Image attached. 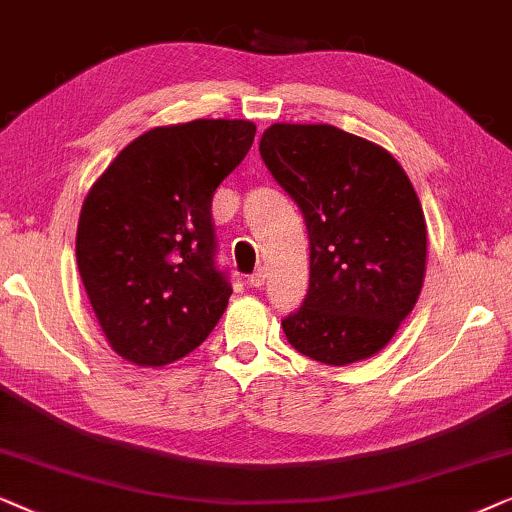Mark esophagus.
<instances>
[{"instance_id":"1","label":"esophagus","mask_w":512,"mask_h":512,"mask_svg":"<svg viewBox=\"0 0 512 512\" xmlns=\"http://www.w3.org/2000/svg\"><path fill=\"white\" fill-rule=\"evenodd\" d=\"M264 283H266V271H264V266H259V269H255L253 276L248 278V285L257 287L259 290V287H264Z\"/></svg>"}]
</instances>
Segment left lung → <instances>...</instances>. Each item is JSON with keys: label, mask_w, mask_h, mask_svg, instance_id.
<instances>
[{"label": "left lung", "mask_w": 512, "mask_h": 512, "mask_svg": "<svg viewBox=\"0 0 512 512\" xmlns=\"http://www.w3.org/2000/svg\"><path fill=\"white\" fill-rule=\"evenodd\" d=\"M259 155L311 241L308 294L283 320L287 341L329 366L376 355L413 311L427 269V222L406 171L334 125L276 122Z\"/></svg>", "instance_id": "8db88e82"}]
</instances>
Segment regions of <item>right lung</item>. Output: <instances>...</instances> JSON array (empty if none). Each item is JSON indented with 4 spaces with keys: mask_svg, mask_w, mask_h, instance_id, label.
Here are the masks:
<instances>
[{
    "mask_svg": "<svg viewBox=\"0 0 512 512\" xmlns=\"http://www.w3.org/2000/svg\"><path fill=\"white\" fill-rule=\"evenodd\" d=\"M255 132L248 120L155 127L90 187L76 262L99 325L127 362H176L225 313L232 285L215 266L211 204Z\"/></svg>",
    "mask_w": 512,
    "mask_h": 512,
    "instance_id": "right-lung-1",
    "label": "right lung"
}]
</instances>
